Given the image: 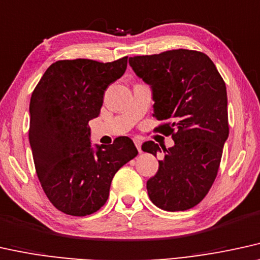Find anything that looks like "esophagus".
Instances as JSON below:
<instances>
[{
	"mask_svg": "<svg viewBox=\"0 0 260 260\" xmlns=\"http://www.w3.org/2000/svg\"><path fill=\"white\" fill-rule=\"evenodd\" d=\"M141 143H143V141H141L139 138H136V139H134V144H136L137 149L139 152H141Z\"/></svg>",
	"mask_w": 260,
	"mask_h": 260,
	"instance_id": "34e87169",
	"label": "esophagus"
}]
</instances>
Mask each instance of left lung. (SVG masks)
Instances as JSON below:
<instances>
[{
	"label": "left lung",
	"instance_id": "left-lung-1",
	"mask_svg": "<svg viewBox=\"0 0 260 260\" xmlns=\"http://www.w3.org/2000/svg\"><path fill=\"white\" fill-rule=\"evenodd\" d=\"M129 64L152 88V115L166 121L156 131L175 141L162 147L164 159L146 182L151 202L166 211L192 209L211 188L229 136L224 80L208 55L187 49L129 57ZM141 149L160 151L153 141Z\"/></svg>",
	"mask_w": 260,
	"mask_h": 260
}]
</instances>
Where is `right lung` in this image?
<instances>
[{
  "instance_id": "add662e5",
  "label": "right lung",
  "mask_w": 260,
  "mask_h": 260,
  "mask_svg": "<svg viewBox=\"0 0 260 260\" xmlns=\"http://www.w3.org/2000/svg\"><path fill=\"white\" fill-rule=\"evenodd\" d=\"M127 58L56 61L32 92L28 139L36 173L48 199L67 215L98 211L115 174L138 154L127 137L97 145L96 152L90 141L88 121L100 115L104 92L122 77Z\"/></svg>"
}]
</instances>
